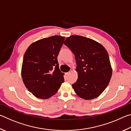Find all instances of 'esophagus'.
Here are the masks:
<instances>
[{"mask_svg":"<svg viewBox=\"0 0 131 131\" xmlns=\"http://www.w3.org/2000/svg\"><path fill=\"white\" fill-rule=\"evenodd\" d=\"M70 72H68V73H66V76H68V75L69 74H70Z\"/></svg>","mask_w":131,"mask_h":131,"instance_id":"obj_1","label":"esophagus"}]
</instances>
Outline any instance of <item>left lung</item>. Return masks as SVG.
<instances>
[{"label":"left lung","instance_id":"obj_1","mask_svg":"<svg viewBox=\"0 0 131 131\" xmlns=\"http://www.w3.org/2000/svg\"><path fill=\"white\" fill-rule=\"evenodd\" d=\"M64 44L73 53L78 74L72 84L74 92L85 100L96 98L107 87L112 68L105 47L91 39L78 35L67 37Z\"/></svg>","mask_w":131,"mask_h":131}]
</instances>
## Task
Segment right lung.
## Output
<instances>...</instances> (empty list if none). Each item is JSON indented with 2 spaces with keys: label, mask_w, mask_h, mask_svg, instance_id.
I'll return each instance as SVG.
<instances>
[{
  "label": "right lung",
  "mask_w": 131,
  "mask_h": 131,
  "mask_svg": "<svg viewBox=\"0 0 131 131\" xmlns=\"http://www.w3.org/2000/svg\"><path fill=\"white\" fill-rule=\"evenodd\" d=\"M65 37L53 36L34 42L24 54L21 69L23 81L36 97L46 99L55 95L63 83V73L57 57Z\"/></svg>",
  "instance_id": "obj_1"
}]
</instances>
